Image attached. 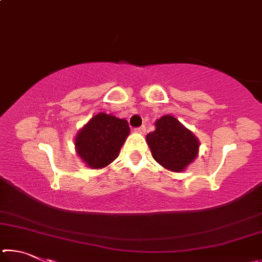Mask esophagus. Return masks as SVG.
Instances as JSON below:
<instances>
[{"instance_id":"esophagus-1","label":"esophagus","mask_w":262,"mask_h":262,"mask_svg":"<svg viewBox=\"0 0 262 262\" xmlns=\"http://www.w3.org/2000/svg\"><path fill=\"white\" fill-rule=\"evenodd\" d=\"M136 133H140V134H144L145 133V126H141L139 128H135Z\"/></svg>"}]
</instances>
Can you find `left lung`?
I'll use <instances>...</instances> for the list:
<instances>
[{
    "label": "left lung",
    "instance_id": "obj_1",
    "mask_svg": "<svg viewBox=\"0 0 262 262\" xmlns=\"http://www.w3.org/2000/svg\"><path fill=\"white\" fill-rule=\"evenodd\" d=\"M155 127L156 129L147 135L154 159L168 171H184L198 157V137L172 115L158 119Z\"/></svg>",
    "mask_w": 262,
    "mask_h": 262
}]
</instances>
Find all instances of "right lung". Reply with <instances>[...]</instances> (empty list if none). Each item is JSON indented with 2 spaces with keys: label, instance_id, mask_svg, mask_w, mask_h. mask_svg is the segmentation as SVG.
Returning <instances> with one entry per match:
<instances>
[{
  "label": "right lung",
  "instance_id": "1",
  "mask_svg": "<svg viewBox=\"0 0 262 262\" xmlns=\"http://www.w3.org/2000/svg\"><path fill=\"white\" fill-rule=\"evenodd\" d=\"M129 132L125 119L98 113L78 130L75 137V149L89 167L103 168L119 156Z\"/></svg>",
  "mask_w": 262,
  "mask_h": 262
}]
</instances>
